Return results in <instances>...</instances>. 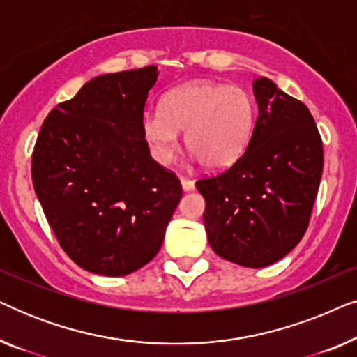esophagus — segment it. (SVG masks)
I'll return each instance as SVG.
<instances>
[{"label": "esophagus", "mask_w": 357, "mask_h": 357, "mask_svg": "<svg viewBox=\"0 0 357 357\" xmlns=\"http://www.w3.org/2000/svg\"><path fill=\"white\" fill-rule=\"evenodd\" d=\"M180 185H182V190H183V192H190V190H193V188H195L193 180L185 178V177H180Z\"/></svg>", "instance_id": "obj_1"}]
</instances>
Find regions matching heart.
<instances>
[{
  "label": "heart",
  "instance_id": "b5f03b06",
  "mask_svg": "<svg viewBox=\"0 0 357 357\" xmlns=\"http://www.w3.org/2000/svg\"><path fill=\"white\" fill-rule=\"evenodd\" d=\"M257 119L253 97L238 86L193 81L164 96L160 109L143 116V135L151 155L170 165L178 153V133L185 148L208 170H221L241 158Z\"/></svg>",
  "mask_w": 357,
  "mask_h": 357
}]
</instances>
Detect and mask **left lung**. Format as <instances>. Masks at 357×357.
<instances>
[{"label":"left lung","mask_w":357,"mask_h":357,"mask_svg":"<svg viewBox=\"0 0 357 357\" xmlns=\"http://www.w3.org/2000/svg\"><path fill=\"white\" fill-rule=\"evenodd\" d=\"M258 116L245 153L197 182L208 242L224 260L263 268L286 257L309 226L324 170L314 116L268 77L252 82Z\"/></svg>","instance_id":"8db88e82"}]
</instances>
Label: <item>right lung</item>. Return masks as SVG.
Wrapping results in <instances>:
<instances>
[{
  "label": "right lung",
  "instance_id": "right-lung-1",
  "mask_svg": "<svg viewBox=\"0 0 357 357\" xmlns=\"http://www.w3.org/2000/svg\"><path fill=\"white\" fill-rule=\"evenodd\" d=\"M158 75L151 65L86 82L48 114L33 148L47 221L66 255L96 275L125 276L153 260L182 198L143 135Z\"/></svg>",
  "mask_w": 357,
  "mask_h": 357
}]
</instances>
